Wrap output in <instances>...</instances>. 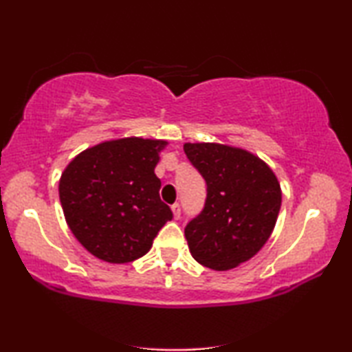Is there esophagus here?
I'll use <instances>...</instances> for the list:
<instances>
[{"label": "esophagus", "instance_id": "esophagus-1", "mask_svg": "<svg viewBox=\"0 0 352 352\" xmlns=\"http://www.w3.org/2000/svg\"><path fill=\"white\" fill-rule=\"evenodd\" d=\"M171 210H173V217H175L176 220L181 217V206H179V204H177V203L173 204V206H171Z\"/></svg>", "mask_w": 352, "mask_h": 352}]
</instances>
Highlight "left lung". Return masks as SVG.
Wrapping results in <instances>:
<instances>
[{
    "label": "left lung",
    "mask_w": 352,
    "mask_h": 352,
    "mask_svg": "<svg viewBox=\"0 0 352 352\" xmlns=\"http://www.w3.org/2000/svg\"><path fill=\"white\" fill-rule=\"evenodd\" d=\"M208 186L203 212L186 226L192 256L214 270L248 261L272 234L282 188L272 168L250 151L220 143H186Z\"/></svg>",
    "instance_id": "1"
}]
</instances>
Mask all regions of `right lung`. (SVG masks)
I'll return each mask as SVG.
<instances>
[{
	"mask_svg": "<svg viewBox=\"0 0 352 352\" xmlns=\"http://www.w3.org/2000/svg\"><path fill=\"white\" fill-rule=\"evenodd\" d=\"M165 140L126 137L85 149L59 179V199L72 234L91 255L131 263L146 255L173 219L160 199L154 168Z\"/></svg>",
	"mask_w": 352,
	"mask_h": 352,
	"instance_id": "right-lung-1",
	"label": "right lung"
}]
</instances>
